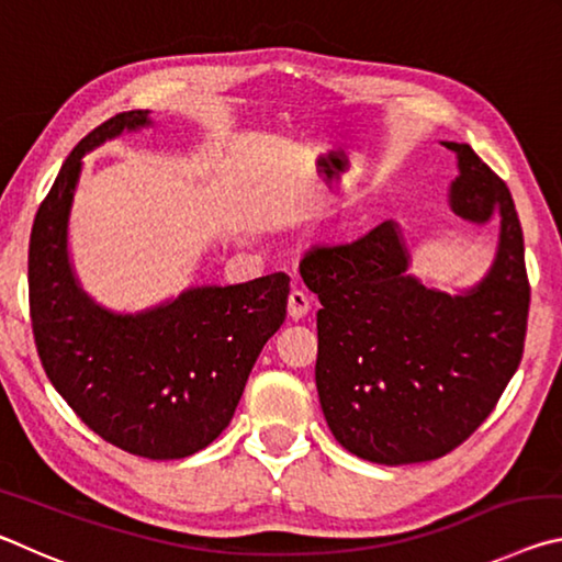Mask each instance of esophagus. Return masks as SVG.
<instances>
[{
  "label": "esophagus",
  "instance_id": "esophagus-1",
  "mask_svg": "<svg viewBox=\"0 0 562 562\" xmlns=\"http://www.w3.org/2000/svg\"><path fill=\"white\" fill-rule=\"evenodd\" d=\"M310 304H312L310 294L304 292V290H300V288H294V290L290 292V297H288V312H290V317H292V319H302V317L310 312Z\"/></svg>",
  "mask_w": 562,
  "mask_h": 562
}]
</instances>
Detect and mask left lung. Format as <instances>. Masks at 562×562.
I'll use <instances>...</instances> for the list:
<instances>
[{"instance_id": "1", "label": "left lung", "mask_w": 562, "mask_h": 562, "mask_svg": "<svg viewBox=\"0 0 562 562\" xmlns=\"http://www.w3.org/2000/svg\"><path fill=\"white\" fill-rule=\"evenodd\" d=\"M449 203L471 223H501L491 270L449 294L408 274L394 221L351 240L322 237L300 274L317 294L315 382L329 431L359 459L402 465L441 459L486 422L526 345L530 284L510 190L469 144Z\"/></svg>"}]
</instances>
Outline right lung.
I'll return each instance as SVG.
<instances>
[{"label":"right lung","instance_id":"obj_1","mask_svg":"<svg viewBox=\"0 0 562 562\" xmlns=\"http://www.w3.org/2000/svg\"><path fill=\"white\" fill-rule=\"evenodd\" d=\"M150 126L123 111L79 140L34 217L30 310L36 351L74 414L119 449L150 461L186 459L231 424L255 361L288 315L290 278L205 284L119 315L93 302L69 258V215L83 156L123 131Z\"/></svg>","mask_w":562,"mask_h":562}]
</instances>
